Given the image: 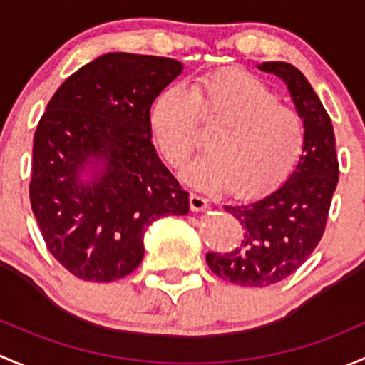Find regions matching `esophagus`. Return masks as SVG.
Listing matches in <instances>:
<instances>
[{
	"label": "esophagus",
	"mask_w": 365,
	"mask_h": 365,
	"mask_svg": "<svg viewBox=\"0 0 365 365\" xmlns=\"http://www.w3.org/2000/svg\"><path fill=\"white\" fill-rule=\"evenodd\" d=\"M190 207H191V210H204L209 207V200L207 198L202 197V195L191 193L190 195Z\"/></svg>",
	"instance_id": "esophagus-1"
}]
</instances>
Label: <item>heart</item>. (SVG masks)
<instances>
[{
	"instance_id": "b5f03b06",
	"label": "heart",
	"mask_w": 365,
	"mask_h": 365,
	"mask_svg": "<svg viewBox=\"0 0 365 365\" xmlns=\"http://www.w3.org/2000/svg\"><path fill=\"white\" fill-rule=\"evenodd\" d=\"M153 138L172 167H184L198 145V126L214 128L207 153L191 161L184 179L200 190L260 197L281 186L306 151V126L255 75L220 71L170 86L149 108Z\"/></svg>"
}]
</instances>
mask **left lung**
Returning <instances> with one entry per match:
<instances>
[{"label": "left lung", "instance_id": "obj_1", "mask_svg": "<svg viewBox=\"0 0 365 365\" xmlns=\"http://www.w3.org/2000/svg\"><path fill=\"white\" fill-rule=\"evenodd\" d=\"M257 68L287 84L306 126V151L294 174L272 193L247 204L225 205L242 225V240L228 253H207L205 260L225 281L264 288L287 279L318 246L339 179V163L332 121L302 71L284 61H267Z\"/></svg>", "mask_w": 365, "mask_h": 365}]
</instances>
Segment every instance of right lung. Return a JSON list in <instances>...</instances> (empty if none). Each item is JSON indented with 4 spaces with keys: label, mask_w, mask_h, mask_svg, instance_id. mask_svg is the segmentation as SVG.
Wrapping results in <instances>:
<instances>
[{
    "label": "right lung",
    "mask_w": 365,
    "mask_h": 365,
    "mask_svg": "<svg viewBox=\"0 0 365 365\" xmlns=\"http://www.w3.org/2000/svg\"><path fill=\"white\" fill-rule=\"evenodd\" d=\"M182 63L108 52L70 75L35 131L29 200L52 257L78 279L108 283L144 258V234L190 210L153 145L149 108Z\"/></svg>",
    "instance_id": "obj_1"
}]
</instances>
